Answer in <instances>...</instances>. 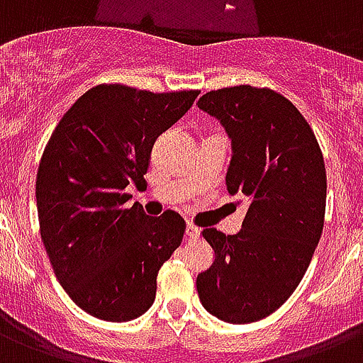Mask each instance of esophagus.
Masks as SVG:
<instances>
[{
  "mask_svg": "<svg viewBox=\"0 0 363 363\" xmlns=\"http://www.w3.org/2000/svg\"><path fill=\"white\" fill-rule=\"evenodd\" d=\"M185 234H187V238H199L200 230L195 227V225H193V223H187V227H185Z\"/></svg>",
  "mask_w": 363,
  "mask_h": 363,
  "instance_id": "obj_1",
  "label": "esophagus"
}]
</instances>
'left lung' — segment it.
Returning <instances> with one entry per match:
<instances>
[{"label":"left lung","mask_w":363,"mask_h":363,"mask_svg":"<svg viewBox=\"0 0 363 363\" xmlns=\"http://www.w3.org/2000/svg\"><path fill=\"white\" fill-rule=\"evenodd\" d=\"M199 108L232 140L227 189L247 204L242 230L204 228L216 260L196 277L202 306L230 324L257 323L300 285L326 211V168L315 133L291 101L268 88L208 91Z\"/></svg>","instance_id":"obj_1"}]
</instances>
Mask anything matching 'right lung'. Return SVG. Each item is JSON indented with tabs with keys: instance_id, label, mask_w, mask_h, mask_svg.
I'll list each match as a JSON object with an SVG mask.
<instances>
[{
	"instance_id": "right-lung-1",
	"label": "right lung",
	"mask_w": 363,
	"mask_h": 363,
	"mask_svg": "<svg viewBox=\"0 0 363 363\" xmlns=\"http://www.w3.org/2000/svg\"><path fill=\"white\" fill-rule=\"evenodd\" d=\"M199 97L99 84L67 110L37 170L40 238L54 274L80 309L127 323L152 307L159 268L182 243L185 221L150 217L127 185L146 179L152 147Z\"/></svg>"
}]
</instances>
